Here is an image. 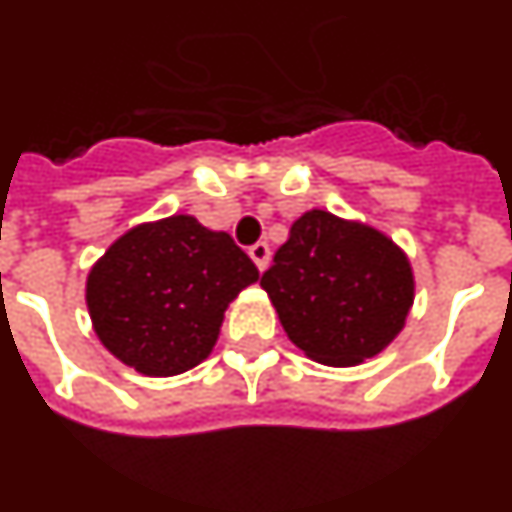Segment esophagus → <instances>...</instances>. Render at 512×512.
<instances>
[{
  "instance_id": "1",
  "label": "esophagus",
  "mask_w": 512,
  "mask_h": 512,
  "mask_svg": "<svg viewBox=\"0 0 512 512\" xmlns=\"http://www.w3.org/2000/svg\"><path fill=\"white\" fill-rule=\"evenodd\" d=\"M249 257L255 260V265L260 270L268 268V263H270V247H268V242L252 244V247H249Z\"/></svg>"
}]
</instances>
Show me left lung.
I'll return each mask as SVG.
<instances>
[{
	"label": "left lung",
	"mask_w": 512,
	"mask_h": 512,
	"mask_svg": "<svg viewBox=\"0 0 512 512\" xmlns=\"http://www.w3.org/2000/svg\"><path fill=\"white\" fill-rule=\"evenodd\" d=\"M260 286L291 343L330 367L380 354L414 304V273L401 247L328 210L296 218Z\"/></svg>",
	"instance_id": "obj_1"
}]
</instances>
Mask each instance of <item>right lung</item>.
Masks as SVG:
<instances>
[{
    "label": "right lung",
    "instance_id": "add662e5",
    "mask_svg": "<svg viewBox=\"0 0 512 512\" xmlns=\"http://www.w3.org/2000/svg\"><path fill=\"white\" fill-rule=\"evenodd\" d=\"M257 278L226 231L171 216L119 236L90 268L85 302L96 336L119 362L171 377L208 359L229 302Z\"/></svg>",
    "mask_w": 512,
    "mask_h": 512
}]
</instances>
